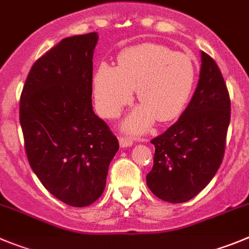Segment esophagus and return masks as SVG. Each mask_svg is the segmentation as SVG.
<instances>
[{"label":"esophagus","mask_w":249,"mask_h":249,"mask_svg":"<svg viewBox=\"0 0 249 249\" xmlns=\"http://www.w3.org/2000/svg\"><path fill=\"white\" fill-rule=\"evenodd\" d=\"M132 144H133V141H131L129 138H127V137H121L120 138V145L122 148L131 147Z\"/></svg>","instance_id":"34e87169"}]
</instances>
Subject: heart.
Here are the masks:
<instances>
[{
	"label": "heart",
	"mask_w": 249,
	"mask_h": 249,
	"mask_svg": "<svg viewBox=\"0 0 249 249\" xmlns=\"http://www.w3.org/2000/svg\"><path fill=\"white\" fill-rule=\"evenodd\" d=\"M196 65L193 56L156 43L123 49L118 67L101 63L92 77L95 105L102 117H117L137 90L142 104L124 121L129 133L147 131L153 121L169 122L181 115L193 92Z\"/></svg>",
	"instance_id": "heart-1"
}]
</instances>
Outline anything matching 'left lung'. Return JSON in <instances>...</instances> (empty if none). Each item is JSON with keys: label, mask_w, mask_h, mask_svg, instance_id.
I'll return each mask as SVG.
<instances>
[{"label": "left lung", "mask_w": 249, "mask_h": 249, "mask_svg": "<svg viewBox=\"0 0 249 249\" xmlns=\"http://www.w3.org/2000/svg\"><path fill=\"white\" fill-rule=\"evenodd\" d=\"M231 101L217 64L201 52L200 79L179 120L150 142L156 147L147 185L164 201L179 204L196 196L222 163Z\"/></svg>", "instance_id": "obj_1"}]
</instances>
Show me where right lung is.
<instances>
[{
	"instance_id": "right-lung-1",
	"label": "right lung",
	"mask_w": 249,
	"mask_h": 249,
	"mask_svg": "<svg viewBox=\"0 0 249 249\" xmlns=\"http://www.w3.org/2000/svg\"><path fill=\"white\" fill-rule=\"evenodd\" d=\"M96 32L59 42L33 64L20 93L29 165L60 201L89 206L102 195L118 141L92 109Z\"/></svg>"
}]
</instances>
